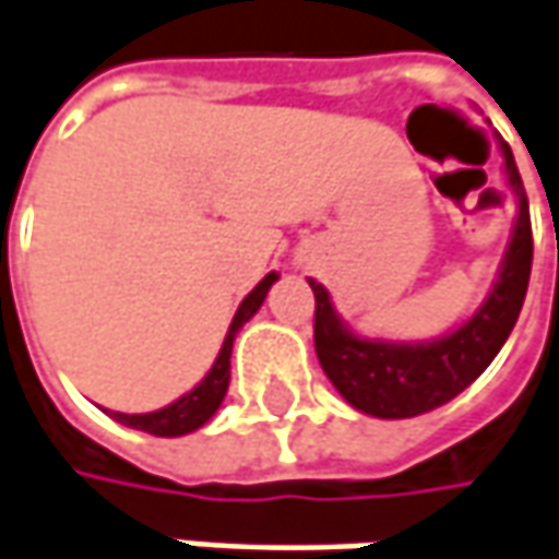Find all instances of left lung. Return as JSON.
I'll return each mask as SVG.
<instances>
[{
  "mask_svg": "<svg viewBox=\"0 0 559 559\" xmlns=\"http://www.w3.org/2000/svg\"><path fill=\"white\" fill-rule=\"evenodd\" d=\"M500 154L507 182L519 199L512 240L487 300L455 332L433 342L360 338L335 312L329 290L319 281H310L316 297V357L350 408L385 420L427 414L468 389L507 345L532 275V217L507 142H500Z\"/></svg>",
  "mask_w": 559,
  "mask_h": 559,
  "instance_id": "1",
  "label": "left lung"
}]
</instances>
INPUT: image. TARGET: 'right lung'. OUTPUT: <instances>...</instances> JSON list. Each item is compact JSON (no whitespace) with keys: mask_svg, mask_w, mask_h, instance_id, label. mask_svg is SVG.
<instances>
[{"mask_svg":"<svg viewBox=\"0 0 559 559\" xmlns=\"http://www.w3.org/2000/svg\"><path fill=\"white\" fill-rule=\"evenodd\" d=\"M275 281H278V275L272 272V275H265V278L249 290L247 300L240 304V310H237L230 329H227V338L221 345V354H217V360L212 364V370L205 373V379L192 392H186L174 405H167V408L160 411H148V414H119V411H110V417H116L119 424H126L132 430H145L151 437H186V433L199 430L202 424H209L214 417V411L221 408V402L227 395V385H230V350H234V338H237V332L247 325L249 319L255 316V310L262 307V300H265V294H269V287Z\"/></svg>","mask_w":559,"mask_h":559,"instance_id":"obj_1","label":"right lung"}]
</instances>
